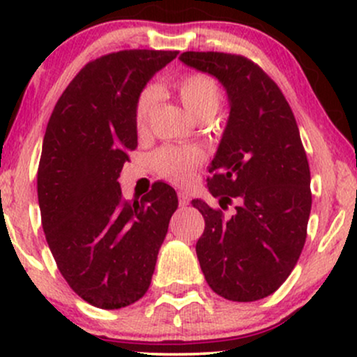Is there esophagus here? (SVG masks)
I'll use <instances>...</instances> for the list:
<instances>
[{
    "label": "esophagus",
    "instance_id": "obj_1",
    "mask_svg": "<svg viewBox=\"0 0 357 357\" xmlns=\"http://www.w3.org/2000/svg\"><path fill=\"white\" fill-rule=\"evenodd\" d=\"M178 198H179V206H188L190 204V196L186 192H178Z\"/></svg>",
    "mask_w": 357,
    "mask_h": 357
}]
</instances>
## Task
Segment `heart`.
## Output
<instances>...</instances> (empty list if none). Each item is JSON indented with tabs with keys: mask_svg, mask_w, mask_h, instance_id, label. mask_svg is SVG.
<instances>
[{
	"mask_svg": "<svg viewBox=\"0 0 357 357\" xmlns=\"http://www.w3.org/2000/svg\"><path fill=\"white\" fill-rule=\"evenodd\" d=\"M184 109L192 117L211 119L216 114L221 102V92L218 84L204 73H192L183 77L176 84ZM155 93L153 89L142 90L134 109V122L139 130L147 124L151 109H153ZM202 161V153L192 147H162L154 154V166L162 178L171 183L184 184L191 179L192 169Z\"/></svg>",
	"mask_w": 357,
	"mask_h": 357,
	"instance_id": "obj_1",
	"label": "heart"
}]
</instances>
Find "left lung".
Instances as JSON below:
<instances>
[{
  "label": "left lung",
  "mask_w": 357,
  "mask_h": 357,
  "mask_svg": "<svg viewBox=\"0 0 357 357\" xmlns=\"http://www.w3.org/2000/svg\"><path fill=\"white\" fill-rule=\"evenodd\" d=\"M179 60L215 77L230 107L208 190L221 208L236 198L235 215L192 199L204 218L199 267L218 296L260 301L290 275L307 236L310 171L296 117L275 82L245 56L184 52Z\"/></svg>",
  "instance_id": "left-lung-1"
}]
</instances>
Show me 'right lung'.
Returning a JSON list of instances; mask_svg holds the SVG:
<instances>
[{
    "label": "right lung",
    "mask_w": 357,
    "mask_h": 357,
    "mask_svg": "<svg viewBox=\"0 0 357 357\" xmlns=\"http://www.w3.org/2000/svg\"><path fill=\"white\" fill-rule=\"evenodd\" d=\"M178 52L124 50L90 61L56 102L40 158L42 225L60 273L99 309H122L147 292L178 208L169 184L141 202L122 199L127 153L137 147L136 102Z\"/></svg>",
    "instance_id": "1"
}]
</instances>
